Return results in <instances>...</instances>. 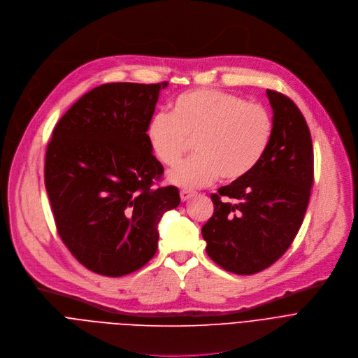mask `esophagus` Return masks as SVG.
Returning <instances> with one entry per match:
<instances>
[{
	"label": "esophagus",
	"instance_id": "34e87169",
	"mask_svg": "<svg viewBox=\"0 0 358 358\" xmlns=\"http://www.w3.org/2000/svg\"><path fill=\"white\" fill-rule=\"evenodd\" d=\"M193 196H194V193L190 192V190H180V200H182V201H187V200L192 199Z\"/></svg>",
	"mask_w": 358,
	"mask_h": 358
}]
</instances>
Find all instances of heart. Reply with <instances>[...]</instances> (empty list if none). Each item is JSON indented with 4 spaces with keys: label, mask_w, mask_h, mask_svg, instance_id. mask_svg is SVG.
I'll return each instance as SVG.
<instances>
[{
    "label": "heart",
    "mask_w": 358,
    "mask_h": 358,
    "mask_svg": "<svg viewBox=\"0 0 358 358\" xmlns=\"http://www.w3.org/2000/svg\"><path fill=\"white\" fill-rule=\"evenodd\" d=\"M171 114H155L147 128L151 150L166 166H175L194 141L196 157L169 172L171 183L196 189L247 176L264 157L272 135L265 107L240 96L197 89L178 96Z\"/></svg>",
    "instance_id": "b5f03b06"
}]
</instances>
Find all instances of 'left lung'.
I'll use <instances>...</instances> for the list:
<instances>
[{
	"mask_svg": "<svg viewBox=\"0 0 358 358\" xmlns=\"http://www.w3.org/2000/svg\"><path fill=\"white\" fill-rule=\"evenodd\" d=\"M272 135L257 166L211 194L214 213L201 227L208 257L238 275L259 272L289 248L313 185V147L296 104L266 90Z\"/></svg>",
	"mask_w": 358,
	"mask_h": 358,
	"instance_id": "obj_1",
	"label": "left lung"
}]
</instances>
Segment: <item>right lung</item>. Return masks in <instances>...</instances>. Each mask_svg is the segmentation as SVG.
I'll return each mask as SVG.
<instances>
[{
  "mask_svg": "<svg viewBox=\"0 0 358 358\" xmlns=\"http://www.w3.org/2000/svg\"><path fill=\"white\" fill-rule=\"evenodd\" d=\"M168 83H108L59 120L48 144L45 186L60 238L90 271L122 276L157 252L158 224L180 203L154 187L164 166L147 128Z\"/></svg>",
  "mask_w": 358,
  "mask_h": 358,
  "instance_id": "obj_1",
  "label": "right lung"
}]
</instances>
